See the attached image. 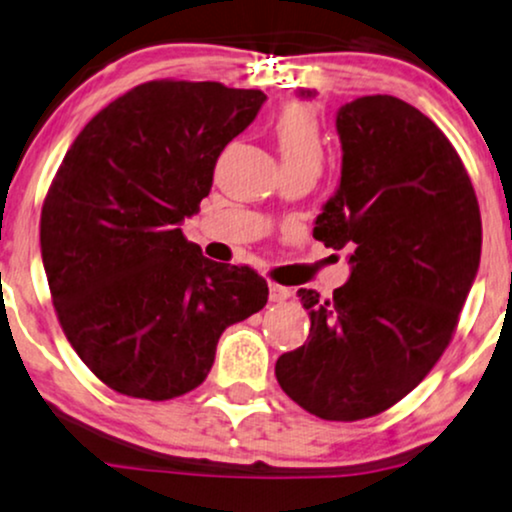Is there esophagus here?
<instances>
[{
  "label": "esophagus",
  "instance_id": "esophagus-1",
  "mask_svg": "<svg viewBox=\"0 0 512 512\" xmlns=\"http://www.w3.org/2000/svg\"><path fill=\"white\" fill-rule=\"evenodd\" d=\"M292 292H289L287 287L282 285H270V301H275V304H280V301H287Z\"/></svg>",
  "mask_w": 512,
  "mask_h": 512
}]
</instances>
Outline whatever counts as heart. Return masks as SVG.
<instances>
[{
    "label": "heart",
    "mask_w": 512,
    "mask_h": 512,
    "mask_svg": "<svg viewBox=\"0 0 512 512\" xmlns=\"http://www.w3.org/2000/svg\"><path fill=\"white\" fill-rule=\"evenodd\" d=\"M277 151H280L282 168L285 166H323L325 142L323 132H320L318 118L306 106L294 104L287 106L285 111L277 116L273 125Z\"/></svg>",
    "instance_id": "heart-1"
}]
</instances>
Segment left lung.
<instances>
[{"label": "left lung", "instance_id": "left-lung-1", "mask_svg": "<svg viewBox=\"0 0 512 512\" xmlns=\"http://www.w3.org/2000/svg\"><path fill=\"white\" fill-rule=\"evenodd\" d=\"M334 125L342 178L313 237L349 246L351 275L330 299L299 289L311 339L277 358L275 377L308 413L349 422L401 401L449 346L479 270L482 220L456 149L415 106L358 97Z\"/></svg>", "mask_w": 512, "mask_h": 512}]
</instances>
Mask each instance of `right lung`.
Segmentation results:
<instances>
[{"mask_svg":"<svg viewBox=\"0 0 512 512\" xmlns=\"http://www.w3.org/2000/svg\"><path fill=\"white\" fill-rule=\"evenodd\" d=\"M263 102L220 82H144L63 156L42 206L44 273L68 342L118 394L166 401L199 387L225 327L266 306L261 275L208 261L180 227Z\"/></svg>","mask_w":512,"mask_h":512,"instance_id":"add662e5","label":"right lung"}]
</instances>
